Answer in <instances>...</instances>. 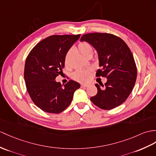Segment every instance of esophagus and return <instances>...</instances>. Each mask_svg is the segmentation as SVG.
Segmentation results:
<instances>
[{
    "label": "esophagus",
    "instance_id": "obj_1",
    "mask_svg": "<svg viewBox=\"0 0 156 156\" xmlns=\"http://www.w3.org/2000/svg\"><path fill=\"white\" fill-rule=\"evenodd\" d=\"M88 86H89V84H82L80 85L82 88H86V87H88Z\"/></svg>",
    "mask_w": 156,
    "mask_h": 156
}]
</instances>
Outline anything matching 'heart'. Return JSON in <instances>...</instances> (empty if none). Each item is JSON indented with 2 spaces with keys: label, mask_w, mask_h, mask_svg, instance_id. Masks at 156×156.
Listing matches in <instances>:
<instances>
[{
  "label": "heart",
  "mask_w": 156,
  "mask_h": 156,
  "mask_svg": "<svg viewBox=\"0 0 156 156\" xmlns=\"http://www.w3.org/2000/svg\"><path fill=\"white\" fill-rule=\"evenodd\" d=\"M78 50L79 52L85 58H86L89 55H92L93 47L90 43L87 42H82L80 43H79V44L78 46ZM72 50H69L66 52V55H65L64 64L66 66H67L68 64V62H69V60L72 55ZM92 71L93 70L91 68L86 70H76L72 74L71 77L76 81H78L80 82H86L87 81H88L90 78H91Z\"/></svg>",
  "instance_id": "1"
}]
</instances>
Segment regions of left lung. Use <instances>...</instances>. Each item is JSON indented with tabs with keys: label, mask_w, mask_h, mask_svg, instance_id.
I'll list each match as a JSON object with an SVG mask.
<instances>
[{
	"label": "left lung",
	"mask_w": 156,
	"mask_h": 156,
	"mask_svg": "<svg viewBox=\"0 0 156 156\" xmlns=\"http://www.w3.org/2000/svg\"><path fill=\"white\" fill-rule=\"evenodd\" d=\"M80 41L90 43L98 54L96 76L106 77L105 86L96 84L97 94L92 102L103 110H111L124 103L132 92L137 78V68L131 50L122 39L108 33L84 34Z\"/></svg>",
	"instance_id": "1"
}]
</instances>
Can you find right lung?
Listing matches in <instances>:
<instances>
[{"instance_id":"1","label":"right lung","mask_w":156,"mask_h":156,"mask_svg":"<svg viewBox=\"0 0 156 156\" xmlns=\"http://www.w3.org/2000/svg\"><path fill=\"white\" fill-rule=\"evenodd\" d=\"M80 37V34L50 36L28 54L24 66L25 84L32 102L42 110L60 113L70 104L74 92L80 87L72 80L64 86L55 80L62 73L65 55Z\"/></svg>"}]
</instances>
